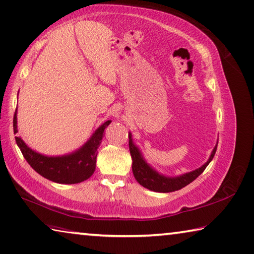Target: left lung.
<instances>
[{
  "label": "left lung",
  "instance_id": "1",
  "mask_svg": "<svg viewBox=\"0 0 254 254\" xmlns=\"http://www.w3.org/2000/svg\"><path fill=\"white\" fill-rule=\"evenodd\" d=\"M129 136V151L130 155L132 159V174H134V177L136 181H137L140 185L145 187L147 190H154V192H160V193H169V192H175V190H178L189 185L190 183H192L194 179H196L200 175L203 173L206 166L209 165L210 161L213 159L214 153L217 151V145L214 146L211 155L208 161H206L203 166L198 168L196 170L190 171V173H187L182 175V176L178 177H166L163 175H160L157 171L152 169V168L147 165L145 160L143 159L142 154L138 150V147L132 143L131 139V134Z\"/></svg>",
  "mask_w": 254,
  "mask_h": 254
}]
</instances>
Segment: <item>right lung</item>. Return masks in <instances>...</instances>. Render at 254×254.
<instances>
[{
	"label": "right lung",
	"instance_id": "obj_1",
	"mask_svg": "<svg viewBox=\"0 0 254 254\" xmlns=\"http://www.w3.org/2000/svg\"><path fill=\"white\" fill-rule=\"evenodd\" d=\"M105 122L79 150L62 157H46L33 151L26 145L20 137L15 136V142L20 149L23 158L30 167L46 179L59 184H77L92 176L96 167L97 149L103 138L104 129L110 124ZM13 131L17 134V111L13 116Z\"/></svg>",
	"mask_w": 254,
	"mask_h": 254
}]
</instances>
